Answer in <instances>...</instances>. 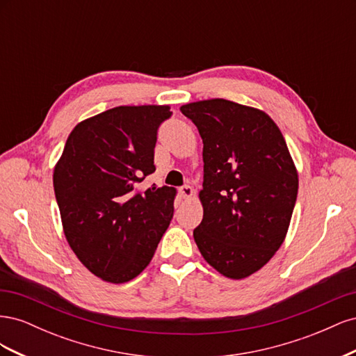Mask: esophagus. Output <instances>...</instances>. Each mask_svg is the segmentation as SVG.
<instances>
[{
  "label": "esophagus",
  "mask_w": 356,
  "mask_h": 356,
  "mask_svg": "<svg viewBox=\"0 0 356 356\" xmlns=\"http://www.w3.org/2000/svg\"><path fill=\"white\" fill-rule=\"evenodd\" d=\"M193 193H195V191H193V188L190 186H182L179 188V195H181L182 199H190L193 196Z\"/></svg>",
  "instance_id": "obj_1"
}]
</instances>
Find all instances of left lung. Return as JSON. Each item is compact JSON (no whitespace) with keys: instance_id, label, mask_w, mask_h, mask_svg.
<instances>
[{"instance_id":"obj_1","label":"left lung","mask_w":356,"mask_h":356,"mask_svg":"<svg viewBox=\"0 0 356 356\" xmlns=\"http://www.w3.org/2000/svg\"><path fill=\"white\" fill-rule=\"evenodd\" d=\"M179 110L203 141L196 245L222 276H251L284 243L297 200L298 174L284 135L264 111L227 99Z\"/></svg>"}]
</instances>
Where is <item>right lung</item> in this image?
<instances>
[{"label": "right lung", "mask_w": 356, "mask_h": 356, "mask_svg": "<svg viewBox=\"0 0 356 356\" xmlns=\"http://www.w3.org/2000/svg\"><path fill=\"white\" fill-rule=\"evenodd\" d=\"M169 105H122L72 129L53 170L62 227L81 264L105 282L132 281L174 217V187L141 188L153 174Z\"/></svg>", "instance_id": "add662e5"}]
</instances>
